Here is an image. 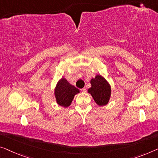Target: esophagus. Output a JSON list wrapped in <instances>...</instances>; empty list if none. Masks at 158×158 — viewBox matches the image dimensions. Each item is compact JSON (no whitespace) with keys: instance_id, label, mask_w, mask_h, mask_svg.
I'll list each match as a JSON object with an SVG mask.
<instances>
[{"instance_id":"esophagus-1","label":"esophagus","mask_w":158,"mask_h":158,"mask_svg":"<svg viewBox=\"0 0 158 158\" xmlns=\"http://www.w3.org/2000/svg\"><path fill=\"white\" fill-rule=\"evenodd\" d=\"M81 91H82V92H84H84H86V89L85 88H83V89H81Z\"/></svg>"}]
</instances>
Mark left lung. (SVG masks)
I'll use <instances>...</instances> for the list:
<instances>
[{"instance_id":"left-lung-1","label":"left lung","mask_w":158,"mask_h":158,"mask_svg":"<svg viewBox=\"0 0 158 158\" xmlns=\"http://www.w3.org/2000/svg\"><path fill=\"white\" fill-rule=\"evenodd\" d=\"M91 87L88 92L92 96L94 100L100 106L106 105L109 102L111 89L104 77L97 74L95 78L91 79Z\"/></svg>"}]
</instances>
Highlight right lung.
<instances>
[{
    "label": "right lung",
    "mask_w": 158,
    "mask_h": 158,
    "mask_svg": "<svg viewBox=\"0 0 158 158\" xmlns=\"http://www.w3.org/2000/svg\"><path fill=\"white\" fill-rule=\"evenodd\" d=\"M79 90L70 84L65 78H62L57 82L55 89V96L56 103L63 107L70 106L73 98Z\"/></svg>",
    "instance_id": "obj_1"
}]
</instances>
